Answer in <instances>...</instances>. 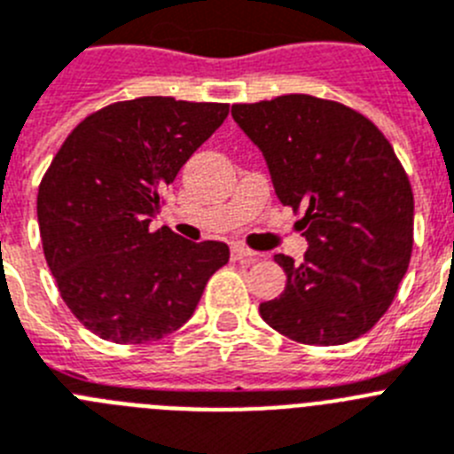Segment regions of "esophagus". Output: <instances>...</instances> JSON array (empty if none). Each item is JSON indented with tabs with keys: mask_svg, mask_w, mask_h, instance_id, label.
<instances>
[{
	"mask_svg": "<svg viewBox=\"0 0 454 454\" xmlns=\"http://www.w3.org/2000/svg\"><path fill=\"white\" fill-rule=\"evenodd\" d=\"M255 254L242 244H232L231 247V260H254Z\"/></svg>",
	"mask_w": 454,
	"mask_h": 454,
	"instance_id": "esophagus-1",
	"label": "esophagus"
}]
</instances>
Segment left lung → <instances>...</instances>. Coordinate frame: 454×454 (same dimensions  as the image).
<instances>
[{
	"instance_id": "1",
	"label": "left lung",
	"mask_w": 454,
	"mask_h": 454,
	"mask_svg": "<svg viewBox=\"0 0 454 454\" xmlns=\"http://www.w3.org/2000/svg\"><path fill=\"white\" fill-rule=\"evenodd\" d=\"M267 160L276 196L301 212V265L274 260L286 290L260 317L301 345H345L388 310L413 249V192L381 129L336 100L290 93L232 105Z\"/></svg>"
}]
</instances>
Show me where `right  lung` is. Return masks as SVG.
Returning <instances> with one entry per match:
<instances>
[{
	"mask_svg": "<svg viewBox=\"0 0 454 454\" xmlns=\"http://www.w3.org/2000/svg\"><path fill=\"white\" fill-rule=\"evenodd\" d=\"M226 116V102H114L66 137L43 176L47 267L70 313L102 340L144 345L173 333L228 262L223 242L151 231L167 187Z\"/></svg>",
	"mask_w": 454,
	"mask_h": 454,
	"instance_id": "right-lung-1",
	"label": "right lung"
}]
</instances>
